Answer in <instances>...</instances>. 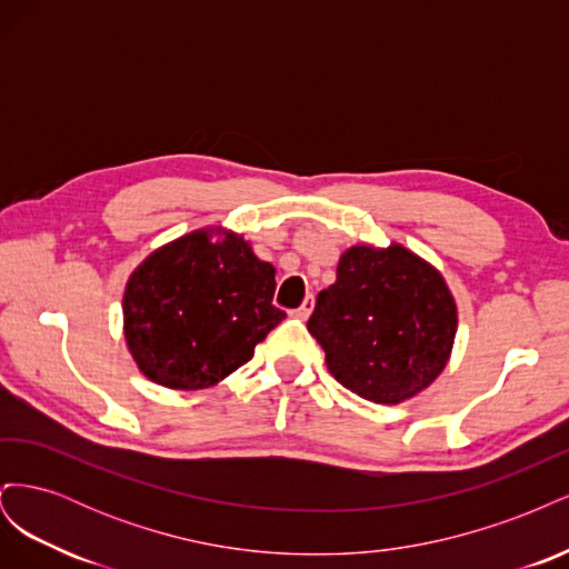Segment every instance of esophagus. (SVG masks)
I'll use <instances>...</instances> for the list:
<instances>
[{"label": "esophagus", "instance_id": "obj_1", "mask_svg": "<svg viewBox=\"0 0 569 569\" xmlns=\"http://www.w3.org/2000/svg\"><path fill=\"white\" fill-rule=\"evenodd\" d=\"M313 303H316V301H313V295H308V297L303 299V303H301V306L297 308V311H295V316H297V318H301V320H306L308 316L313 313Z\"/></svg>", "mask_w": 569, "mask_h": 569}]
</instances>
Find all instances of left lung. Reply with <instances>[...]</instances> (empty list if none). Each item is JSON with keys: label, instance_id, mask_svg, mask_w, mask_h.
I'll return each instance as SVG.
<instances>
[{"label": "left lung", "instance_id": "8db88e82", "mask_svg": "<svg viewBox=\"0 0 569 569\" xmlns=\"http://www.w3.org/2000/svg\"><path fill=\"white\" fill-rule=\"evenodd\" d=\"M458 308L441 272L401 244H356L339 258L308 332L335 380L396 406L432 385L451 358Z\"/></svg>", "mask_w": 569, "mask_h": 569}]
</instances>
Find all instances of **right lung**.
Here are the masks:
<instances>
[{"instance_id":"right-lung-1","label":"right lung","mask_w":569,"mask_h":569,"mask_svg":"<svg viewBox=\"0 0 569 569\" xmlns=\"http://www.w3.org/2000/svg\"><path fill=\"white\" fill-rule=\"evenodd\" d=\"M272 295L274 268L244 237L194 230L149 253L130 274L126 343L151 382L182 391L213 387L282 322Z\"/></svg>"}]
</instances>
